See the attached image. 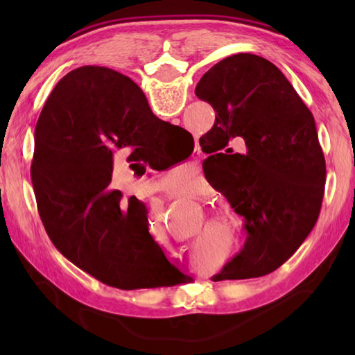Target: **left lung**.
<instances>
[{
    "label": "left lung",
    "instance_id": "8db88e82",
    "mask_svg": "<svg viewBox=\"0 0 355 355\" xmlns=\"http://www.w3.org/2000/svg\"><path fill=\"white\" fill-rule=\"evenodd\" d=\"M195 94L216 112L200 139L210 154L202 169L247 230L243 250L212 279L268 275L291 258L320 214L327 166L314 117L284 73L252 53L215 64ZM239 137L245 153L233 155L228 145Z\"/></svg>",
    "mask_w": 355,
    "mask_h": 355
}]
</instances>
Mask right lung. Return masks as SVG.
<instances>
[{"instance_id":"obj_1","label":"right lung","mask_w":355,"mask_h":355,"mask_svg":"<svg viewBox=\"0 0 355 355\" xmlns=\"http://www.w3.org/2000/svg\"><path fill=\"white\" fill-rule=\"evenodd\" d=\"M166 125L130 78L85 65L58 82L35 128L32 184L45 232L74 266L120 290L184 277L150 236L145 205L111 187L116 155L134 168Z\"/></svg>"}]
</instances>
